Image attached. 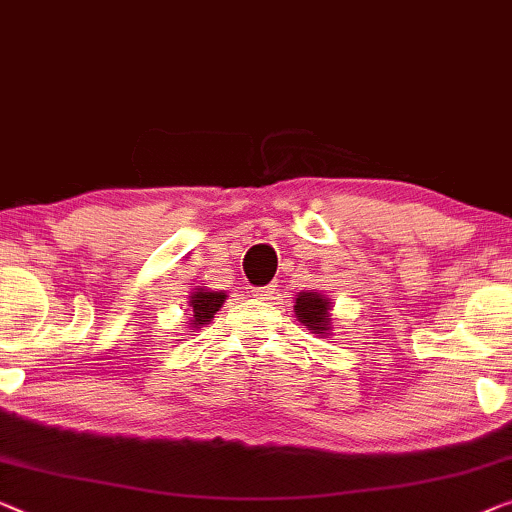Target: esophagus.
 I'll return each mask as SVG.
<instances>
[{
    "label": "esophagus",
    "mask_w": 512,
    "mask_h": 512,
    "mask_svg": "<svg viewBox=\"0 0 512 512\" xmlns=\"http://www.w3.org/2000/svg\"><path fill=\"white\" fill-rule=\"evenodd\" d=\"M261 300H272L274 298V286H261L254 291Z\"/></svg>",
    "instance_id": "esophagus-1"
}]
</instances>
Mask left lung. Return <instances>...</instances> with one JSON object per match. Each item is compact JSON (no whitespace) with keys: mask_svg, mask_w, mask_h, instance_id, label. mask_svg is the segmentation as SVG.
<instances>
[{"mask_svg":"<svg viewBox=\"0 0 512 512\" xmlns=\"http://www.w3.org/2000/svg\"><path fill=\"white\" fill-rule=\"evenodd\" d=\"M330 302L321 293H300L295 300V316L305 323L316 335H323L330 325Z\"/></svg>","mask_w":512,"mask_h":512,"instance_id":"8db88e82","label":"left lung"}]
</instances>
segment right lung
Wrapping results in <instances>:
<instances>
[{
    "label": "right lung",
    "mask_w": 512,
    "mask_h": 512,
    "mask_svg": "<svg viewBox=\"0 0 512 512\" xmlns=\"http://www.w3.org/2000/svg\"><path fill=\"white\" fill-rule=\"evenodd\" d=\"M226 302V293L217 291H205V288H198V291L191 295V316H194V325H205L212 321L214 314L221 309Z\"/></svg>",
    "instance_id": "1"
}]
</instances>
